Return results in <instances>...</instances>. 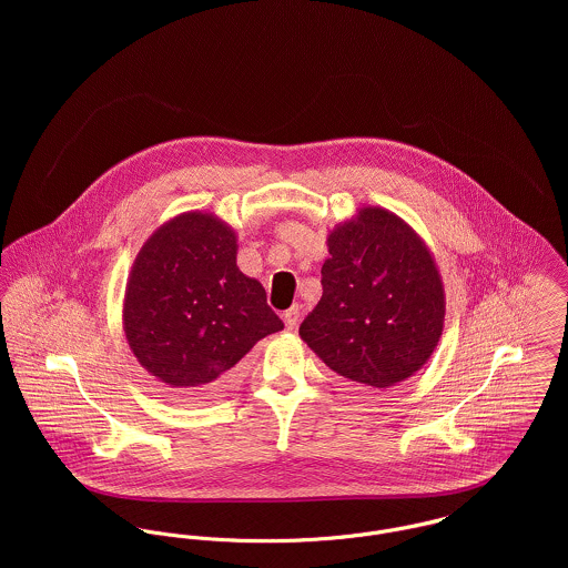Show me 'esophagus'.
Returning <instances> with one entry per match:
<instances>
[{
    "label": "esophagus",
    "instance_id": "esophagus-1",
    "mask_svg": "<svg viewBox=\"0 0 568 568\" xmlns=\"http://www.w3.org/2000/svg\"><path fill=\"white\" fill-rule=\"evenodd\" d=\"M284 324H286V329H295L297 327V324H300V308L297 306H293V308H288L284 313Z\"/></svg>",
    "mask_w": 568,
    "mask_h": 568
}]
</instances>
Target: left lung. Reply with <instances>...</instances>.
Listing matches in <instances>:
<instances>
[{
    "instance_id": "left-lung-1",
    "label": "left lung",
    "mask_w": 568,
    "mask_h": 568,
    "mask_svg": "<svg viewBox=\"0 0 568 568\" xmlns=\"http://www.w3.org/2000/svg\"><path fill=\"white\" fill-rule=\"evenodd\" d=\"M327 251L324 295L300 336L356 387H396L444 332V282L428 244L394 212L363 205L329 230Z\"/></svg>"
}]
</instances>
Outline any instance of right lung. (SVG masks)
Here are the masks:
<instances>
[{"mask_svg": "<svg viewBox=\"0 0 568 568\" xmlns=\"http://www.w3.org/2000/svg\"><path fill=\"white\" fill-rule=\"evenodd\" d=\"M236 253L232 225L192 210L160 225L135 255L122 327L138 363L163 385L214 394L260 338L284 327Z\"/></svg>", "mask_w": 568, "mask_h": 568, "instance_id": "add662e5", "label": "right lung"}]
</instances>
